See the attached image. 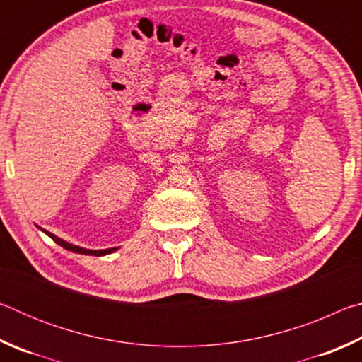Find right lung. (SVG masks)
I'll list each match as a JSON object with an SVG mask.
<instances>
[{
	"mask_svg": "<svg viewBox=\"0 0 362 362\" xmlns=\"http://www.w3.org/2000/svg\"><path fill=\"white\" fill-rule=\"evenodd\" d=\"M42 230V228H41ZM46 233V235L51 238L52 241H56L59 246H62L64 249L66 250H71V252H76V254H84V255H95V257H100V255H107V254H112L113 250H116V247H112V249H103V250H90V249H84V247H79V246H73V244L66 243L64 240H60V238H57L56 235H52V233H49L46 230H42Z\"/></svg>",
	"mask_w": 362,
	"mask_h": 362,
	"instance_id": "1",
	"label": "right lung"
}]
</instances>
